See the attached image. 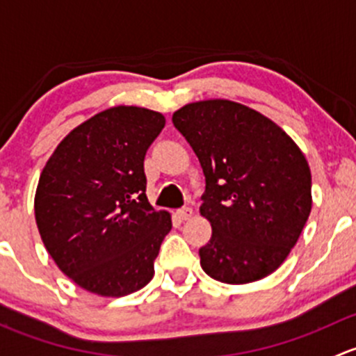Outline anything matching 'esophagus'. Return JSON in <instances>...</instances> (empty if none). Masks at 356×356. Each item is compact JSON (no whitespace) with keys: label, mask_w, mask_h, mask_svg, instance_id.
Segmentation results:
<instances>
[{"label":"esophagus","mask_w":356,"mask_h":356,"mask_svg":"<svg viewBox=\"0 0 356 356\" xmlns=\"http://www.w3.org/2000/svg\"><path fill=\"white\" fill-rule=\"evenodd\" d=\"M192 216H193V211L190 207H183L177 211V218L179 219V221H186V219H190Z\"/></svg>","instance_id":"esophagus-1"}]
</instances>
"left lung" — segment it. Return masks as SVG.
Returning a JSON list of instances; mask_svg holds the SVG:
<instances>
[{
  "instance_id": "obj_1",
  "label": "left lung",
  "mask_w": 356,
  "mask_h": 356,
  "mask_svg": "<svg viewBox=\"0 0 356 356\" xmlns=\"http://www.w3.org/2000/svg\"><path fill=\"white\" fill-rule=\"evenodd\" d=\"M173 124L205 177L200 214L212 236L205 274L228 284L269 276L298 241L312 209V175L291 137L255 109L226 99L192 102Z\"/></svg>"
}]
</instances>
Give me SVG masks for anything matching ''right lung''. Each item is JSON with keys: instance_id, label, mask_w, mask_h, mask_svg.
Returning a JSON list of instances; mask_svg holds the SVG:
<instances>
[{"instance_id": "add662e5", "label": "right lung", "mask_w": 356, "mask_h": 356, "mask_svg": "<svg viewBox=\"0 0 356 356\" xmlns=\"http://www.w3.org/2000/svg\"><path fill=\"white\" fill-rule=\"evenodd\" d=\"M164 116L116 106L73 128L47 159L35 222L56 266L73 283L101 296H124L154 276V260L171 216L145 195V152Z\"/></svg>"}]
</instances>
